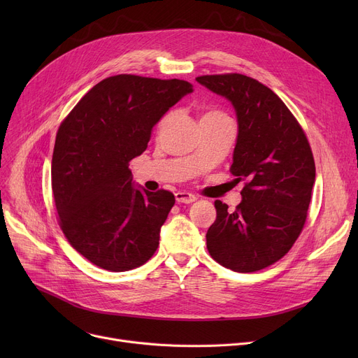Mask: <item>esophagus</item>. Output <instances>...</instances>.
<instances>
[{
    "label": "esophagus",
    "mask_w": 358,
    "mask_h": 358,
    "mask_svg": "<svg viewBox=\"0 0 358 358\" xmlns=\"http://www.w3.org/2000/svg\"><path fill=\"white\" fill-rule=\"evenodd\" d=\"M176 200H177L178 203H185V204H189V203L196 201V200H197V197H196L194 194L189 193V192H177V193H176Z\"/></svg>",
    "instance_id": "1"
}]
</instances>
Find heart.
Segmentation results:
<instances>
[{"label":"heart","mask_w":358,"mask_h":358,"mask_svg":"<svg viewBox=\"0 0 358 358\" xmlns=\"http://www.w3.org/2000/svg\"><path fill=\"white\" fill-rule=\"evenodd\" d=\"M222 116H223L222 113H219V111H213V110H212V111H206L204 115L201 116V119H200V120H203V119H210V117H222ZM166 120H168V116H165V117L159 122V129H161V127H164V124L166 123Z\"/></svg>","instance_id":"heart-1"}]
</instances>
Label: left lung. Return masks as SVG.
Returning a JSON list of instances; mask_svg holds the SVG:
<instances>
[{"label":"left lung","mask_w":358,"mask_h":358,"mask_svg":"<svg viewBox=\"0 0 358 358\" xmlns=\"http://www.w3.org/2000/svg\"><path fill=\"white\" fill-rule=\"evenodd\" d=\"M196 81L235 108L238 136L231 173L238 182L245 181L234 212L215 201L208 250L234 271L262 270L285 257L303 229L315 182L309 142L286 104L257 80L224 73Z\"/></svg>","instance_id":"8db88e82"}]
</instances>
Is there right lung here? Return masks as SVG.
<instances>
[{"mask_svg":"<svg viewBox=\"0 0 358 358\" xmlns=\"http://www.w3.org/2000/svg\"><path fill=\"white\" fill-rule=\"evenodd\" d=\"M190 92L193 85L182 80L115 75L94 85L59 126L52 157L59 224L71 245L97 267L127 271L155 254L176 199L135 187L129 162Z\"/></svg>","mask_w":358,"mask_h":358,"instance_id":"obj_1","label":"right lung"}]
</instances>
